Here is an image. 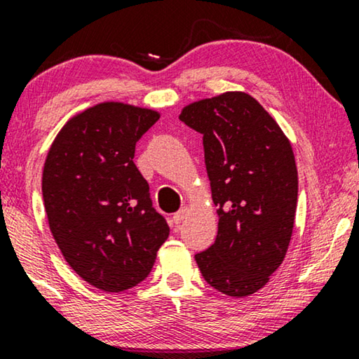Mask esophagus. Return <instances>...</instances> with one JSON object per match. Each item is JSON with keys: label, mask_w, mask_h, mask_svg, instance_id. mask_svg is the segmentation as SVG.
<instances>
[{"label": "esophagus", "mask_w": 359, "mask_h": 359, "mask_svg": "<svg viewBox=\"0 0 359 359\" xmlns=\"http://www.w3.org/2000/svg\"><path fill=\"white\" fill-rule=\"evenodd\" d=\"M187 212H189V210H187V208H184V210H180L179 212H175L174 214V222L175 224H180L187 217Z\"/></svg>", "instance_id": "obj_1"}]
</instances>
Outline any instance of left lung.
I'll list each match as a JSON object with an SVG mask.
<instances>
[{"mask_svg": "<svg viewBox=\"0 0 359 359\" xmlns=\"http://www.w3.org/2000/svg\"><path fill=\"white\" fill-rule=\"evenodd\" d=\"M179 119L200 132L217 237L195 255L203 279L224 295H253L282 264L298 200L295 154L253 96L226 92L198 100Z\"/></svg>", "mask_w": 359, "mask_h": 359, "instance_id": "obj_1", "label": "left lung"}]
</instances>
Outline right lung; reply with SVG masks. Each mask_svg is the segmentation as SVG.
<instances>
[{
  "instance_id": "obj_1",
  "label": "right lung",
  "mask_w": 359,
  "mask_h": 359,
  "mask_svg": "<svg viewBox=\"0 0 359 359\" xmlns=\"http://www.w3.org/2000/svg\"><path fill=\"white\" fill-rule=\"evenodd\" d=\"M159 112L104 101L72 116L46 154L41 191L64 259L103 292H124L151 272L169 226L133 163Z\"/></svg>"
}]
</instances>
